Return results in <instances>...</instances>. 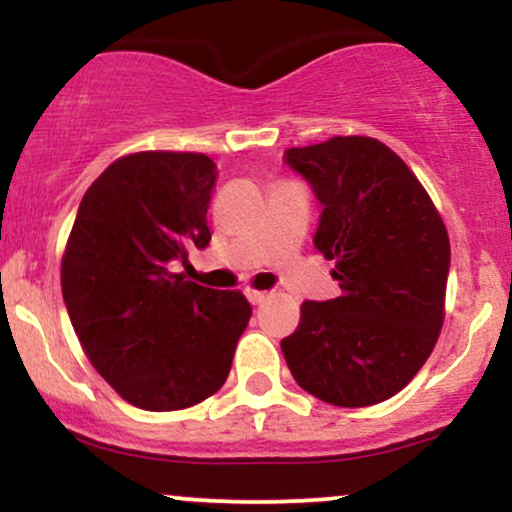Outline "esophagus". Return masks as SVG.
Listing matches in <instances>:
<instances>
[{"instance_id": "34e87169", "label": "esophagus", "mask_w": 512, "mask_h": 512, "mask_svg": "<svg viewBox=\"0 0 512 512\" xmlns=\"http://www.w3.org/2000/svg\"><path fill=\"white\" fill-rule=\"evenodd\" d=\"M267 296H269L267 291H252V289L248 291V298H250V303H252V305H260Z\"/></svg>"}]
</instances>
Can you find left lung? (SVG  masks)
I'll use <instances>...</instances> for the list:
<instances>
[{
	"instance_id": "obj_1",
	"label": "left lung",
	"mask_w": 512,
	"mask_h": 512,
	"mask_svg": "<svg viewBox=\"0 0 512 512\" xmlns=\"http://www.w3.org/2000/svg\"><path fill=\"white\" fill-rule=\"evenodd\" d=\"M284 161L322 204L315 248L334 260L332 301H305L281 339L305 392L337 407H370L397 395L438 342L450 240L416 175L370 137H332L286 149Z\"/></svg>"
}]
</instances>
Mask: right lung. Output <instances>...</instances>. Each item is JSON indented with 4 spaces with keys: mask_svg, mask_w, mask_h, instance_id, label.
I'll list each match as a JSON object with an SVG mask.
<instances>
[{
    "mask_svg": "<svg viewBox=\"0 0 512 512\" xmlns=\"http://www.w3.org/2000/svg\"><path fill=\"white\" fill-rule=\"evenodd\" d=\"M216 175L204 154L139 151L110 163L76 211L64 305L93 368L139 409H187L214 395L252 315L240 291L170 269L209 245Z\"/></svg>",
    "mask_w": 512,
    "mask_h": 512,
    "instance_id": "right-lung-1",
    "label": "right lung"
}]
</instances>
